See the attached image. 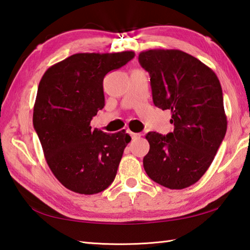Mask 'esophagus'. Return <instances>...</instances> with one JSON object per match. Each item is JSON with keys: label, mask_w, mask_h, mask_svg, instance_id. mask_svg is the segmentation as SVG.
Returning <instances> with one entry per match:
<instances>
[{"label": "esophagus", "mask_w": 250, "mask_h": 250, "mask_svg": "<svg viewBox=\"0 0 250 250\" xmlns=\"http://www.w3.org/2000/svg\"><path fill=\"white\" fill-rule=\"evenodd\" d=\"M128 132H129V134L131 135V138H132V139L140 138V134H139V133H134V132H132V131H128Z\"/></svg>", "instance_id": "esophagus-1"}]
</instances>
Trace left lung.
Instances as JSON below:
<instances>
[{
	"label": "left lung",
	"mask_w": 250,
	"mask_h": 250,
	"mask_svg": "<svg viewBox=\"0 0 250 250\" xmlns=\"http://www.w3.org/2000/svg\"><path fill=\"white\" fill-rule=\"evenodd\" d=\"M139 62L150 75L155 107L171 110L173 132H149L150 150L143 158L146 174L171 189L201 179L225 138L227 119L216 74L179 49H149Z\"/></svg>",
	"instance_id": "1"
}]
</instances>
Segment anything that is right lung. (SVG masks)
Wrapping results in <instances>:
<instances>
[{
  "label": "right lung",
  "mask_w": 250,
  "mask_h": 250,
  "mask_svg": "<svg viewBox=\"0 0 250 250\" xmlns=\"http://www.w3.org/2000/svg\"><path fill=\"white\" fill-rule=\"evenodd\" d=\"M133 57V52L75 54L49 67L41 79L34 129L50 171L70 191L91 195L115 180L131 137L125 131L92 130L90 121L104 107V76Z\"/></svg>",
  "instance_id": "right-lung-1"
}]
</instances>
